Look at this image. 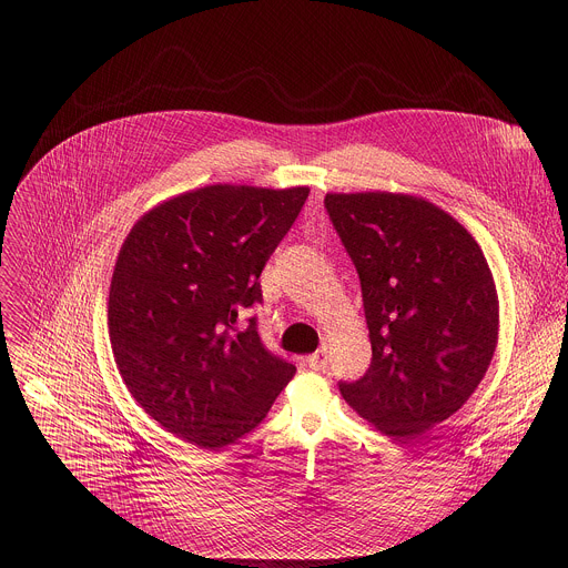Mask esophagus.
<instances>
[{
  "label": "esophagus",
  "instance_id": "34e87169",
  "mask_svg": "<svg viewBox=\"0 0 568 568\" xmlns=\"http://www.w3.org/2000/svg\"><path fill=\"white\" fill-rule=\"evenodd\" d=\"M307 366H310L312 371H321V368H326V366H328V348L323 346L321 351H316L314 355H310V357H307Z\"/></svg>",
  "mask_w": 568,
  "mask_h": 568
}]
</instances>
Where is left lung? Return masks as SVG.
<instances>
[{"mask_svg":"<svg viewBox=\"0 0 568 568\" xmlns=\"http://www.w3.org/2000/svg\"><path fill=\"white\" fill-rule=\"evenodd\" d=\"M353 258L373 359L339 382L377 432L409 440L454 416L480 384L499 339V296L471 233L425 197L328 193Z\"/></svg>","mask_w":568,"mask_h":568,"instance_id":"8db88e82","label":"left lung"}]
</instances>
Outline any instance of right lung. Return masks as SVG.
Segmentation results:
<instances>
[{"label":"right lung","mask_w":568,"mask_h":568,"mask_svg":"<svg viewBox=\"0 0 568 568\" xmlns=\"http://www.w3.org/2000/svg\"><path fill=\"white\" fill-rule=\"evenodd\" d=\"M307 186L213 184L143 213L119 252L108 303L116 368L141 409L178 438L220 449L256 429L296 366L261 342V272Z\"/></svg>","instance_id":"1"}]
</instances>
